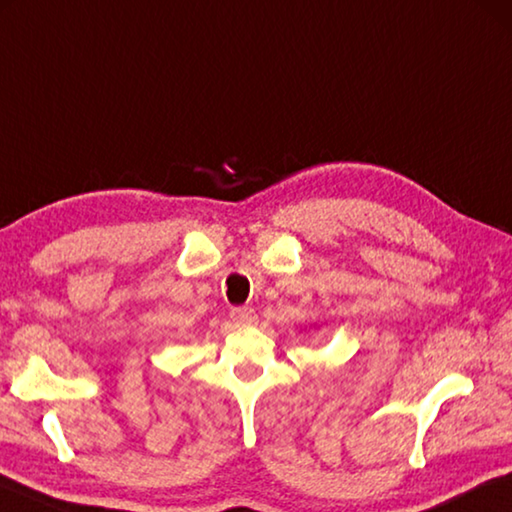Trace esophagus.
Returning <instances> with one entry per match:
<instances>
[{"label": "esophagus", "instance_id": "34e87169", "mask_svg": "<svg viewBox=\"0 0 512 512\" xmlns=\"http://www.w3.org/2000/svg\"><path fill=\"white\" fill-rule=\"evenodd\" d=\"M230 320L235 322L237 327H248V324H253L257 320V315L253 309H248V306H239V309L230 311Z\"/></svg>", "mask_w": 512, "mask_h": 512}]
</instances>
